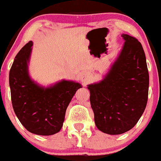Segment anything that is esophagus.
I'll list each match as a JSON object with an SVG mask.
<instances>
[{
    "label": "esophagus",
    "instance_id": "obj_1",
    "mask_svg": "<svg viewBox=\"0 0 161 161\" xmlns=\"http://www.w3.org/2000/svg\"><path fill=\"white\" fill-rule=\"evenodd\" d=\"M81 80L83 82V83H87L88 81H90L92 78L91 74L87 71H83L82 74H81Z\"/></svg>",
    "mask_w": 161,
    "mask_h": 161
}]
</instances>
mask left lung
<instances>
[{
  "label": "left lung",
  "mask_w": 161,
  "mask_h": 161,
  "mask_svg": "<svg viewBox=\"0 0 161 161\" xmlns=\"http://www.w3.org/2000/svg\"><path fill=\"white\" fill-rule=\"evenodd\" d=\"M124 44L109 72L88 85L96 126L110 135L126 133L136 125L147 106L149 74L145 52L137 39L122 34Z\"/></svg>",
  "instance_id": "obj_1"
}]
</instances>
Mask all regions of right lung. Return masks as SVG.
I'll return each mask as SVG.
<instances>
[{
  "label": "right lung",
  "mask_w": 161,
  "mask_h": 161,
  "mask_svg": "<svg viewBox=\"0 0 161 161\" xmlns=\"http://www.w3.org/2000/svg\"><path fill=\"white\" fill-rule=\"evenodd\" d=\"M32 47V42H28L19 51L9 70L12 106L28 132L49 136L60 132L66 109L82 86L68 80H61L47 87L35 83L28 74Z\"/></svg>",
  "instance_id": "obj_1"
}]
</instances>
